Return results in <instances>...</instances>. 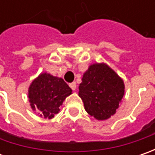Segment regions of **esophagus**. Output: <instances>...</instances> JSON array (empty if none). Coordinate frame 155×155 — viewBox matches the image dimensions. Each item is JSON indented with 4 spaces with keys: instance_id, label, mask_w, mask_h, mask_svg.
I'll return each mask as SVG.
<instances>
[{
    "instance_id": "obj_1",
    "label": "esophagus",
    "mask_w": 155,
    "mask_h": 155,
    "mask_svg": "<svg viewBox=\"0 0 155 155\" xmlns=\"http://www.w3.org/2000/svg\"><path fill=\"white\" fill-rule=\"evenodd\" d=\"M70 87L71 88V90H72V91H75V90L77 89V84H76L75 82H73V83H71V84H70Z\"/></svg>"
}]
</instances>
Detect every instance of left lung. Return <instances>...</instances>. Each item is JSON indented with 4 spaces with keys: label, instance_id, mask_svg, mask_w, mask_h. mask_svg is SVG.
Instances as JSON below:
<instances>
[{
    "label": "left lung",
    "instance_id": "obj_1",
    "mask_svg": "<svg viewBox=\"0 0 155 155\" xmlns=\"http://www.w3.org/2000/svg\"><path fill=\"white\" fill-rule=\"evenodd\" d=\"M78 89L87 113L104 121L116 114L125 85L122 78L107 64L95 63L84 73Z\"/></svg>",
    "mask_w": 155,
    "mask_h": 155
}]
</instances>
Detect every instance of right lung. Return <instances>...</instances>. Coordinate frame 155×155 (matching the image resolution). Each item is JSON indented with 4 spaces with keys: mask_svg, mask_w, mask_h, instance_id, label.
<instances>
[{
    "mask_svg": "<svg viewBox=\"0 0 155 155\" xmlns=\"http://www.w3.org/2000/svg\"><path fill=\"white\" fill-rule=\"evenodd\" d=\"M72 94L71 89L61 78L43 72L33 79L28 88V98L33 111L40 117L51 119L58 113L65 98Z\"/></svg>",
    "mask_w": 155,
    "mask_h": 155,
    "instance_id": "obj_1",
    "label": "right lung"
}]
</instances>
